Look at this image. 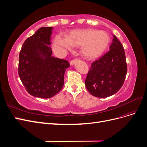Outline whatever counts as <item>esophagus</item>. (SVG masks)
<instances>
[{
  "instance_id": "obj_1",
  "label": "esophagus",
  "mask_w": 147,
  "mask_h": 147,
  "mask_svg": "<svg viewBox=\"0 0 147 147\" xmlns=\"http://www.w3.org/2000/svg\"><path fill=\"white\" fill-rule=\"evenodd\" d=\"M78 60H79V59H73V60L71 61H70V65H74L75 63H76V62H77Z\"/></svg>"
}]
</instances>
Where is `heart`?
I'll use <instances>...</instances> for the list:
<instances>
[{
    "instance_id": "obj_1",
    "label": "heart",
    "mask_w": 147,
    "mask_h": 147,
    "mask_svg": "<svg viewBox=\"0 0 147 147\" xmlns=\"http://www.w3.org/2000/svg\"><path fill=\"white\" fill-rule=\"evenodd\" d=\"M110 37L107 32L94 29H77L65 35V38L57 35L53 40L55 51L64 53L70 50L72 47H81L84 57L93 59L100 56L108 47Z\"/></svg>"
}]
</instances>
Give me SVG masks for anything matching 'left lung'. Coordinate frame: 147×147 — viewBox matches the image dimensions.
<instances>
[{
    "mask_svg": "<svg viewBox=\"0 0 147 147\" xmlns=\"http://www.w3.org/2000/svg\"><path fill=\"white\" fill-rule=\"evenodd\" d=\"M110 48L109 51L91 64L85 80L88 91L100 98L117 92L123 85L127 74L125 52L115 35Z\"/></svg>",
    "mask_w": 147,
    "mask_h": 147,
    "instance_id": "8db88e82",
    "label": "left lung"
}]
</instances>
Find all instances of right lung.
<instances>
[{"label": "right lung", "mask_w": 147, "mask_h": 147, "mask_svg": "<svg viewBox=\"0 0 147 147\" xmlns=\"http://www.w3.org/2000/svg\"><path fill=\"white\" fill-rule=\"evenodd\" d=\"M53 28L43 27L26 40L19 55L18 74L29 94L47 99L63 88L67 61L51 56Z\"/></svg>", "instance_id": "1"}]
</instances>
